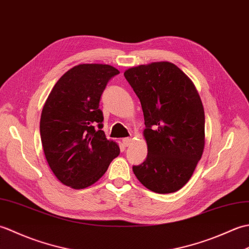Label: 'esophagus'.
I'll return each mask as SVG.
<instances>
[{"label":"esophagus","mask_w":249,"mask_h":249,"mask_svg":"<svg viewBox=\"0 0 249 249\" xmlns=\"http://www.w3.org/2000/svg\"><path fill=\"white\" fill-rule=\"evenodd\" d=\"M131 141H133V139H131V138H124L123 139V144L125 146H128L131 143Z\"/></svg>","instance_id":"1"}]
</instances>
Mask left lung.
<instances>
[{
    "instance_id": "left-lung-1",
    "label": "left lung",
    "mask_w": 249,
    "mask_h": 249,
    "mask_svg": "<svg viewBox=\"0 0 249 249\" xmlns=\"http://www.w3.org/2000/svg\"><path fill=\"white\" fill-rule=\"evenodd\" d=\"M126 80L140 99L144 115L146 160L133 171L157 194L186 184L203 154L204 109L194 82L170 62L130 67Z\"/></svg>"
}]
</instances>
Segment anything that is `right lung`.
I'll return each mask as SVG.
<instances>
[{"label": "right lung", "mask_w": 249, "mask_h": 249, "mask_svg": "<svg viewBox=\"0 0 249 249\" xmlns=\"http://www.w3.org/2000/svg\"><path fill=\"white\" fill-rule=\"evenodd\" d=\"M118 73L107 64L76 65L57 80L46 99L39 125L41 144L52 172L66 186H91L120 154L118 143L102 130L99 109L107 82Z\"/></svg>", "instance_id": "add662e5"}]
</instances>
